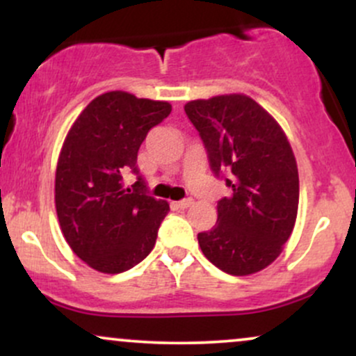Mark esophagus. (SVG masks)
<instances>
[{
	"label": "esophagus",
	"instance_id": "esophagus-1",
	"mask_svg": "<svg viewBox=\"0 0 356 356\" xmlns=\"http://www.w3.org/2000/svg\"><path fill=\"white\" fill-rule=\"evenodd\" d=\"M192 199H182V201L175 202V207H179V209H187V207L192 206Z\"/></svg>",
	"mask_w": 356,
	"mask_h": 356
}]
</instances>
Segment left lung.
Listing matches in <instances>:
<instances>
[{
    "mask_svg": "<svg viewBox=\"0 0 356 356\" xmlns=\"http://www.w3.org/2000/svg\"><path fill=\"white\" fill-rule=\"evenodd\" d=\"M199 130L212 172H229L231 194L218 202V222L199 232L204 256L220 271L249 276L268 268L291 236L300 177L291 144L276 118L244 93L184 105Z\"/></svg>",
    "mask_w": 356,
    "mask_h": 356,
    "instance_id": "left-lung-1",
    "label": "left lung"
}]
</instances>
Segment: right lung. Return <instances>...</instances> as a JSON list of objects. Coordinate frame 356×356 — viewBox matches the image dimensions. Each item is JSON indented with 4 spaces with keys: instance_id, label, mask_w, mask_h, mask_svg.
I'll return each instance as SVG.
<instances>
[{
    "instance_id": "obj_1",
    "label": "right lung",
    "mask_w": 356,
    "mask_h": 356,
    "mask_svg": "<svg viewBox=\"0 0 356 356\" xmlns=\"http://www.w3.org/2000/svg\"><path fill=\"white\" fill-rule=\"evenodd\" d=\"M169 102L137 99L122 90L102 93L81 110L61 145L55 174L58 222L72 251L105 275L134 268L154 249L169 204L145 194L137 152L147 132L169 115Z\"/></svg>"
}]
</instances>
